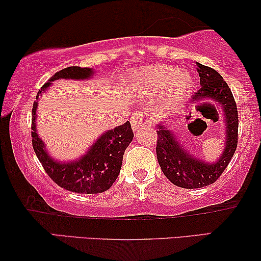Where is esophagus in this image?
<instances>
[{
    "label": "esophagus",
    "instance_id": "34e87169",
    "mask_svg": "<svg viewBox=\"0 0 261 261\" xmlns=\"http://www.w3.org/2000/svg\"><path fill=\"white\" fill-rule=\"evenodd\" d=\"M130 123L133 129L138 130L140 129L141 127L149 126V124H151V116L145 112H137L133 114V116H132Z\"/></svg>",
    "mask_w": 261,
    "mask_h": 261
}]
</instances>
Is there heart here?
<instances>
[{"instance_id": "1", "label": "heart", "mask_w": 261, "mask_h": 261, "mask_svg": "<svg viewBox=\"0 0 261 261\" xmlns=\"http://www.w3.org/2000/svg\"><path fill=\"white\" fill-rule=\"evenodd\" d=\"M140 84L158 91L167 89V95L171 101H177L187 94L190 87V80L185 74L179 73L177 67L160 65L144 71L140 74Z\"/></svg>"}]
</instances>
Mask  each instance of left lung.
<instances>
[{"label":"left lung","mask_w":261,"mask_h":261,"mask_svg":"<svg viewBox=\"0 0 261 261\" xmlns=\"http://www.w3.org/2000/svg\"><path fill=\"white\" fill-rule=\"evenodd\" d=\"M201 88L192 96L191 103L199 107L203 101H214L222 107L226 121V144L224 151L216 163L202 162L185 151L173 132L158 124L156 158L162 171L171 183L184 189H197L217 180L233 158L238 146L239 117L234 96L221 74L212 67L197 63Z\"/></svg>","instance_id":"left-lung-1"}]
</instances>
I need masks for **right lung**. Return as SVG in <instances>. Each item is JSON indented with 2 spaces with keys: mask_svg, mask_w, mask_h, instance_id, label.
<instances>
[{
  "mask_svg": "<svg viewBox=\"0 0 261 261\" xmlns=\"http://www.w3.org/2000/svg\"><path fill=\"white\" fill-rule=\"evenodd\" d=\"M92 73L94 70L90 67H65L53 74L47 83L44 84L38 92L37 99L53 81L60 78L87 80ZM37 107L38 101H35L32 109V145L48 177L60 188L77 194L91 195L108 190L119 176L124 151L133 140L134 134L129 121L102 134L81 159L71 163H60L48 155L44 142L38 137L35 129Z\"/></svg>",
  "mask_w": 261,
  "mask_h": 261,
  "instance_id": "1",
  "label": "right lung"
}]
</instances>
